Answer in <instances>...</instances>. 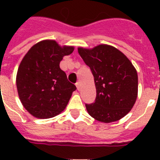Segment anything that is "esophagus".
Masks as SVG:
<instances>
[{"label":"esophagus","mask_w":160,"mask_h":160,"mask_svg":"<svg viewBox=\"0 0 160 160\" xmlns=\"http://www.w3.org/2000/svg\"><path fill=\"white\" fill-rule=\"evenodd\" d=\"M76 87H77L78 90H80V82H76Z\"/></svg>","instance_id":"esophagus-1"}]
</instances>
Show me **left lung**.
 Here are the masks:
<instances>
[{"label":"left lung","instance_id":"obj_1","mask_svg":"<svg viewBox=\"0 0 160 160\" xmlns=\"http://www.w3.org/2000/svg\"><path fill=\"white\" fill-rule=\"evenodd\" d=\"M94 79L96 98L86 104L90 116L102 122L119 120L130 112L138 94V75L132 63L116 48L99 45L92 49L78 48Z\"/></svg>","mask_w":160,"mask_h":160}]
</instances>
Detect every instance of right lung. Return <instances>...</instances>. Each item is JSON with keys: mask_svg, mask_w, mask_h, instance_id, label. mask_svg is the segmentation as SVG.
<instances>
[{"mask_svg": "<svg viewBox=\"0 0 160 160\" xmlns=\"http://www.w3.org/2000/svg\"><path fill=\"white\" fill-rule=\"evenodd\" d=\"M73 51L72 46L61 47L55 41L46 40L34 45L22 59L17 74L18 95L36 118L60 114L77 89L59 66L65 55Z\"/></svg>", "mask_w": 160, "mask_h": 160, "instance_id": "right-lung-1", "label": "right lung"}]
</instances>
